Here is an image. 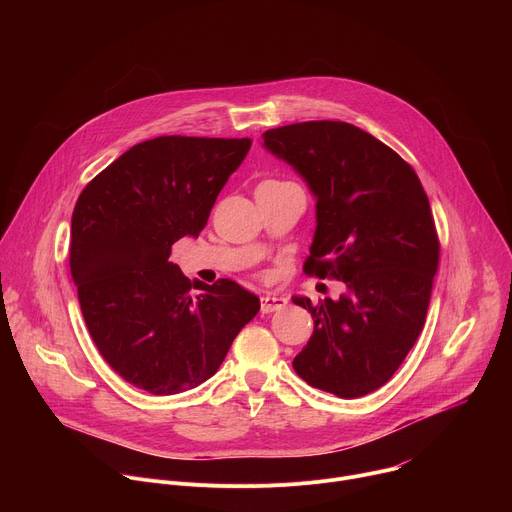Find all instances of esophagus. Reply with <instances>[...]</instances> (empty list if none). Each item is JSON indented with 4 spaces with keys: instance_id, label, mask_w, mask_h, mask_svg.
Returning a JSON list of instances; mask_svg holds the SVG:
<instances>
[{
    "instance_id": "obj_1",
    "label": "esophagus",
    "mask_w": 512,
    "mask_h": 512,
    "mask_svg": "<svg viewBox=\"0 0 512 512\" xmlns=\"http://www.w3.org/2000/svg\"><path fill=\"white\" fill-rule=\"evenodd\" d=\"M287 306V300L283 296H277V294H267L261 298V312L263 314H271V312H277L281 308Z\"/></svg>"
}]
</instances>
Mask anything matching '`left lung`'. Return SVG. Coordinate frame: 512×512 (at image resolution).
I'll list each match as a JSON object with an SVG mask.
<instances>
[{
    "label": "left lung",
    "instance_id": "left-lung-1",
    "mask_svg": "<svg viewBox=\"0 0 512 512\" xmlns=\"http://www.w3.org/2000/svg\"><path fill=\"white\" fill-rule=\"evenodd\" d=\"M316 200L306 271L344 281L318 306L314 334L294 358L312 387L356 399L383 387L425 324L440 259L427 194L413 168L375 135L344 121H306L263 133Z\"/></svg>",
    "mask_w": 512,
    "mask_h": 512
}]
</instances>
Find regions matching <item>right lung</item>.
<instances>
[{
    "label": "right lung",
    "instance_id": "add662e5",
    "mask_svg": "<svg viewBox=\"0 0 512 512\" xmlns=\"http://www.w3.org/2000/svg\"><path fill=\"white\" fill-rule=\"evenodd\" d=\"M251 139L166 135L141 141L81 192L70 273L89 334L137 389L176 395L221 367L259 298L233 279L190 281L172 245L196 239ZM194 286L201 294L192 299Z\"/></svg>",
    "mask_w": 512,
    "mask_h": 512
}]
</instances>
